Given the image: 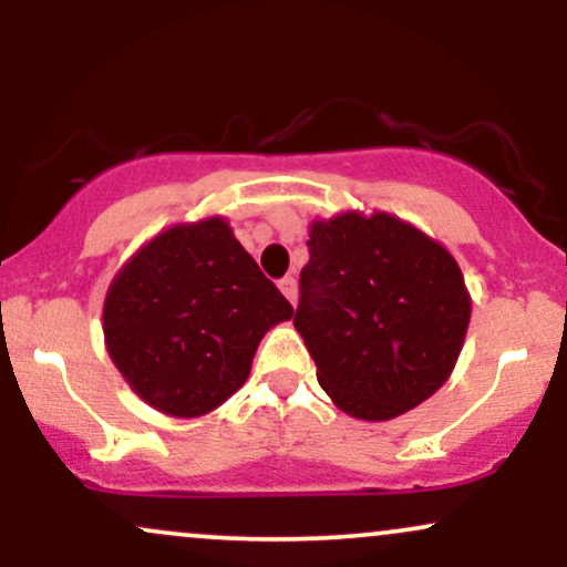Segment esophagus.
<instances>
[{
	"instance_id": "1",
	"label": "esophagus",
	"mask_w": 567,
	"mask_h": 567,
	"mask_svg": "<svg viewBox=\"0 0 567 567\" xmlns=\"http://www.w3.org/2000/svg\"><path fill=\"white\" fill-rule=\"evenodd\" d=\"M279 290L285 292V298H288L290 303H296V301H298V279L292 277V275H288V277L279 279Z\"/></svg>"
}]
</instances>
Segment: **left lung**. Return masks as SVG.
Returning a JSON list of instances; mask_svg holds the SVG:
<instances>
[{
    "label": "left lung",
    "mask_w": 567,
    "mask_h": 567,
    "mask_svg": "<svg viewBox=\"0 0 567 567\" xmlns=\"http://www.w3.org/2000/svg\"><path fill=\"white\" fill-rule=\"evenodd\" d=\"M296 324L343 413L389 421L453 373L472 298L451 252L389 213L315 220Z\"/></svg>",
    "instance_id": "1"
}]
</instances>
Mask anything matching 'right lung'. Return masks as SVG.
<instances>
[{
	"instance_id": "obj_1",
	"label": "right lung",
	"mask_w": 567,
	"mask_h": 567,
	"mask_svg": "<svg viewBox=\"0 0 567 567\" xmlns=\"http://www.w3.org/2000/svg\"><path fill=\"white\" fill-rule=\"evenodd\" d=\"M292 317L220 216L148 239L103 303L109 357L135 394L175 419L224 405L250 375L266 330Z\"/></svg>"
}]
</instances>
